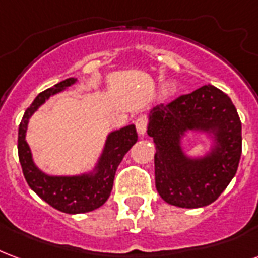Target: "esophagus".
<instances>
[{
    "label": "esophagus",
    "instance_id": "obj_1",
    "mask_svg": "<svg viewBox=\"0 0 258 258\" xmlns=\"http://www.w3.org/2000/svg\"><path fill=\"white\" fill-rule=\"evenodd\" d=\"M135 127H137V131L138 134L144 135L146 133V127H148V120L144 116H140V117L135 120Z\"/></svg>",
    "mask_w": 258,
    "mask_h": 258
}]
</instances>
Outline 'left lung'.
Segmentation results:
<instances>
[{
    "mask_svg": "<svg viewBox=\"0 0 258 258\" xmlns=\"http://www.w3.org/2000/svg\"><path fill=\"white\" fill-rule=\"evenodd\" d=\"M153 138L155 184L168 205L198 209L213 203L238 170L242 123L231 98L214 85H203L148 113ZM188 134L205 137L209 148L200 155L184 151Z\"/></svg>",
    "mask_w": 258,
    "mask_h": 258,
    "instance_id": "left-lung-1",
    "label": "left lung"
}]
</instances>
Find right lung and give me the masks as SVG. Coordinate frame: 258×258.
Masks as SVG:
<instances>
[{
    "mask_svg": "<svg viewBox=\"0 0 258 258\" xmlns=\"http://www.w3.org/2000/svg\"><path fill=\"white\" fill-rule=\"evenodd\" d=\"M76 83L77 79L74 77L66 79L38 94L23 114L18 134L19 162L29 186L53 209L68 214L95 210L109 199L118 164L138 141L135 125L128 124L107 133L101 153L90 170L80 174H48L42 171L34 162L30 146L26 141L29 121L51 96L63 92Z\"/></svg>",
    "mask_w": 258,
    "mask_h": 258,
    "instance_id": "obj_1",
    "label": "right lung"
}]
</instances>
